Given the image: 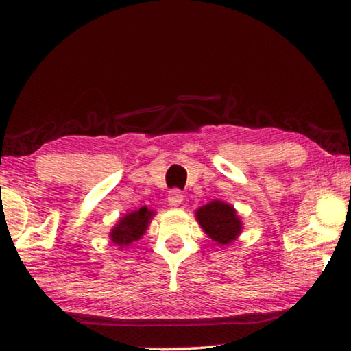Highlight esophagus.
<instances>
[{"instance_id":"34e87169","label":"esophagus","mask_w":351,"mask_h":351,"mask_svg":"<svg viewBox=\"0 0 351 351\" xmlns=\"http://www.w3.org/2000/svg\"><path fill=\"white\" fill-rule=\"evenodd\" d=\"M182 201H184V195H182L180 190L169 191V196H167V203H169V206H172V208H179Z\"/></svg>"}]
</instances>
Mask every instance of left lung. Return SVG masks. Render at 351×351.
Wrapping results in <instances>:
<instances>
[{"instance_id":"8db88e82","label":"left lung","mask_w":351,"mask_h":351,"mask_svg":"<svg viewBox=\"0 0 351 351\" xmlns=\"http://www.w3.org/2000/svg\"><path fill=\"white\" fill-rule=\"evenodd\" d=\"M195 214L204 233L220 246L233 243L243 230L241 219L238 217L237 210L232 204L223 201H210L206 206H201Z\"/></svg>"}]
</instances>
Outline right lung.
Segmentation results:
<instances>
[{
    "instance_id": "add662e5",
    "label": "right lung",
    "mask_w": 351,
    "mask_h": 351,
    "mask_svg": "<svg viewBox=\"0 0 351 351\" xmlns=\"http://www.w3.org/2000/svg\"><path fill=\"white\" fill-rule=\"evenodd\" d=\"M153 215L155 213L148 209L147 206L134 210V213H128L118 220V223L110 232V239L121 249L129 246L132 241H137L145 234Z\"/></svg>"
}]
</instances>
